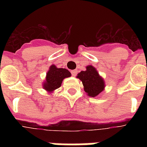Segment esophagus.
Here are the masks:
<instances>
[{"label":"esophagus","instance_id":"34e87169","mask_svg":"<svg viewBox=\"0 0 147 147\" xmlns=\"http://www.w3.org/2000/svg\"><path fill=\"white\" fill-rule=\"evenodd\" d=\"M71 72V75H72L73 76H76V74H77L76 70H72Z\"/></svg>","mask_w":147,"mask_h":147}]
</instances>
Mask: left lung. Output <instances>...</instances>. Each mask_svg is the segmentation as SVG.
Listing matches in <instances>:
<instances>
[{
  "mask_svg": "<svg viewBox=\"0 0 147 147\" xmlns=\"http://www.w3.org/2000/svg\"><path fill=\"white\" fill-rule=\"evenodd\" d=\"M77 78L82 81L84 90L87 95L92 98L98 96L104 90V80L100 76L98 71L92 65L87 66L86 71H80L78 74Z\"/></svg>",
  "mask_w": 147,
  "mask_h": 147,
  "instance_id": "8db88e82",
  "label": "left lung"
}]
</instances>
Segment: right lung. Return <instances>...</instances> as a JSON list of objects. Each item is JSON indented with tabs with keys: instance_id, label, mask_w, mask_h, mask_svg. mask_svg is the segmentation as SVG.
<instances>
[{
	"instance_id": "1",
	"label": "right lung",
	"mask_w": 147,
	"mask_h": 147,
	"mask_svg": "<svg viewBox=\"0 0 147 147\" xmlns=\"http://www.w3.org/2000/svg\"><path fill=\"white\" fill-rule=\"evenodd\" d=\"M71 72L66 68H58L54 64L50 66L46 74L43 88L49 93L54 91L61 86L62 81L65 78L70 77Z\"/></svg>"
}]
</instances>
